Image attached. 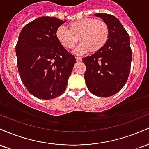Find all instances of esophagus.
I'll list each match as a JSON object with an SVG mask.
<instances>
[{"label": "esophagus", "instance_id": "34e87169", "mask_svg": "<svg viewBox=\"0 0 149 149\" xmlns=\"http://www.w3.org/2000/svg\"><path fill=\"white\" fill-rule=\"evenodd\" d=\"M76 59L77 61L80 62V61H81V60H82V58L81 57H76Z\"/></svg>", "mask_w": 149, "mask_h": 149}]
</instances>
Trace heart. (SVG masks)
Here are the masks:
<instances>
[{"mask_svg": "<svg viewBox=\"0 0 149 149\" xmlns=\"http://www.w3.org/2000/svg\"><path fill=\"white\" fill-rule=\"evenodd\" d=\"M109 36L107 24L103 20L86 18L70 24L69 29L61 25L56 31V37L59 42L68 49H72L79 40L81 42L74 49L77 54H83L97 51L107 43Z\"/></svg>", "mask_w": 149, "mask_h": 149, "instance_id": "obj_1", "label": "heart"}]
</instances>
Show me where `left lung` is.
<instances>
[{"instance_id": "8db88e82", "label": "left lung", "mask_w": 149, "mask_h": 149, "mask_svg": "<svg viewBox=\"0 0 149 149\" xmlns=\"http://www.w3.org/2000/svg\"><path fill=\"white\" fill-rule=\"evenodd\" d=\"M95 16L107 24L109 36L102 48L82 59L86 66L85 84L93 95L107 97L118 92L127 80L132 61L130 36L113 15L97 13Z\"/></svg>"}]
</instances>
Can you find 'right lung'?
I'll list each match as a JSON object with an SVG mask.
<instances>
[{
  "instance_id": "1",
  "label": "right lung",
  "mask_w": 149,
  "mask_h": 149,
  "mask_svg": "<svg viewBox=\"0 0 149 149\" xmlns=\"http://www.w3.org/2000/svg\"><path fill=\"white\" fill-rule=\"evenodd\" d=\"M66 21L41 17L27 24L15 47L20 78L37 98L52 100L66 90L76 58L56 37L57 28Z\"/></svg>"
}]
</instances>
